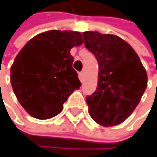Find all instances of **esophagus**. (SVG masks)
I'll return each mask as SVG.
<instances>
[{"mask_svg": "<svg viewBox=\"0 0 157 157\" xmlns=\"http://www.w3.org/2000/svg\"><path fill=\"white\" fill-rule=\"evenodd\" d=\"M79 79H80V81H81V82L84 80V71L79 72Z\"/></svg>", "mask_w": 157, "mask_h": 157, "instance_id": "1", "label": "esophagus"}]
</instances>
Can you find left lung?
<instances>
[{
    "instance_id": "1",
    "label": "left lung",
    "mask_w": 157,
    "mask_h": 157,
    "mask_svg": "<svg viewBox=\"0 0 157 157\" xmlns=\"http://www.w3.org/2000/svg\"><path fill=\"white\" fill-rule=\"evenodd\" d=\"M83 36L99 64L96 91L86 99L89 115L100 125H118L140 101L147 72L134 49L120 36L89 31Z\"/></svg>"
}]
</instances>
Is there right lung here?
Here are the masks:
<instances>
[{"mask_svg":"<svg viewBox=\"0 0 157 157\" xmlns=\"http://www.w3.org/2000/svg\"><path fill=\"white\" fill-rule=\"evenodd\" d=\"M82 43L79 32L51 30L30 39L17 53L11 67V85L32 117L47 120L58 115L69 96L81 86L70 52Z\"/></svg>","mask_w":157,"mask_h":157,"instance_id":"add662e5","label":"right lung"}]
</instances>
